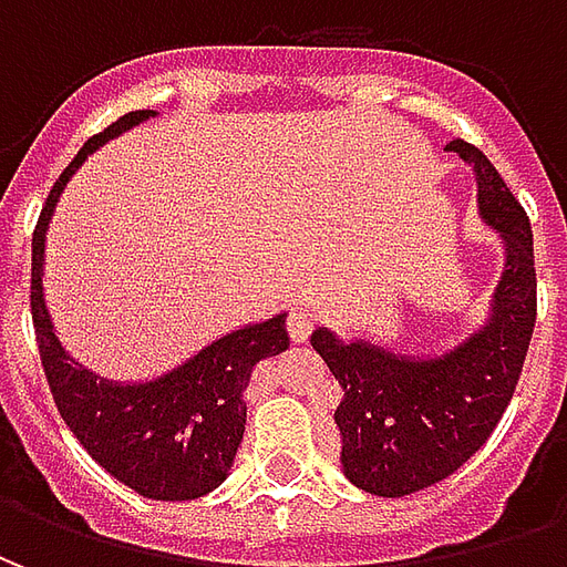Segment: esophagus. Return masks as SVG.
I'll list each match as a JSON object with an SVG mask.
<instances>
[{"label": "esophagus", "instance_id": "esophagus-1", "mask_svg": "<svg viewBox=\"0 0 567 567\" xmlns=\"http://www.w3.org/2000/svg\"><path fill=\"white\" fill-rule=\"evenodd\" d=\"M316 324H319V316H316V309L309 307H295L291 316H288V333H291L295 343H307L309 333L316 331Z\"/></svg>", "mask_w": 567, "mask_h": 567}]
</instances>
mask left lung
I'll use <instances>...</instances> for the list:
<instances>
[{"label":"left lung","mask_w":567,"mask_h":567,"mask_svg":"<svg viewBox=\"0 0 567 567\" xmlns=\"http://www.w3.org/2000/svg\"><path fill=\"white\" fill-rule=\"evenodd\" d=\"M474 166L480 218L504 243V272L486 324L443 355H394L368 340L343 343L319 328L324 358L343 401L333 422L343 437V474L380 498H401L455 474L511 404L537 316L535 246L528 215L498 169L471 142H450Z\"/></svg>","instance_id":"1"}]
</instances>
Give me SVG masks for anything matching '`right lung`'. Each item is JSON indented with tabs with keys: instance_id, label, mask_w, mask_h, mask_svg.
Masks as SVG:
<instances>
[{
	"instance_id": "1",
	"label": "right lung",
	"mask_w": 567,
	"mask_h": 567,
	"mask_svg": "<svg viewBox=\"0 0 567 567\" xmlns=\"http://www.w3.org/2000/svg\"><path fill=\"white\" fill-rule=\"evenodd\" d=\"M145 117H154V112H130L84 142L51 187L32 234V324L56 410L93 462L142 498L194 501L221 486L234 467L246 431L243 392L260 358L288 349L285 312L224 333L157 380L121 385L81 368L60 346L42 291L44 234L63 187L87 154Z\"/></svg>"
}]
</instances>
